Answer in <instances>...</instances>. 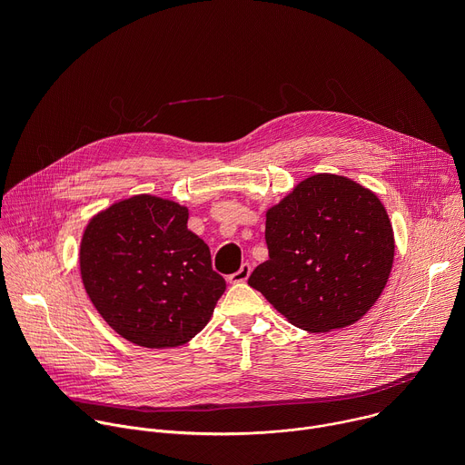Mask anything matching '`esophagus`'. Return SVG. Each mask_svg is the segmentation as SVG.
Returning <instances> with one entry per match:
<instances>
[{"instance_id": "1", "label": "esophagus", "mask_w": 465, "mask_h": 465, "mask_svg": "<svg viewBox=\"0 0 465 465\" xmlns=\"http://www.w3.org/2000/svg\"><path fill=\"white\" fill-rule=\"evenodd\" d=\"M250 274H252L250 262H242L241 269H239L235 274L228 276V282H230V283H244V282L250 278Z\"/></svg>"}]
</instances>
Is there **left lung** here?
I'll return each mask as SVG.
<instances>
[{
	"label": "left lung",
	"instance_id": "obj_1",
	"mask_svg": "<svg viewBox=\"0 0 465 465\" xmlns=\"http://www.w3.org/2000/svg\"><path fill=\"white\" fill-rule=\"evenodd\" d=\"M269 261L248 285L292 325L329 333L359 322L382 294L393 230L379 196L355 180L320 173L267 210Z\"/></svg>",
	"mask_w": 465,
	"mask_h": 465
}]
</instances>
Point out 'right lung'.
Wrapping results in <instances>:
<instances>
[{"label": "right lung", "mask_w": 465, "mask_h": 465, "mask_svg": "<svg viewBox=\"0 0 465 465\" xmlns=\"http://www.w3.org/2000/svg\"><path fill=\"white\" fill-rule=\"evenodd\" d=\"M189 210L134 194L94 215L83 233V285L124 341L151 350L189 342L226 289L208 244L187 230Z\"/></svg>", "instance_id": "1"}]
</instances>
